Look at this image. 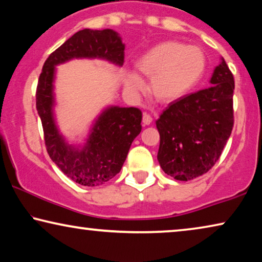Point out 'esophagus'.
<instances>
[{"instance_id":"1","label":"esophagus","mask_w":262,"mask_h":262,"mask_svg":"<svg viewBox=\"0 0 262 262\" xmlns=\"http://www.w3.org/2000/svg\"><path fill=\"white\" fill-rule=\"evenodd\" d=\"M151 121H153V119H151V116L149 114H147V113H143V116H142L143 124H146V126H148V124L151 123Z\"/></svg>"}]
</instances>
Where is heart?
I'll return each instance as SVG.
<instances>
[{
    "label": "heart",
    "instance_id": "heart-1",
    "mask_svg": "<svg viewBox=\"0 0 262 262\" xmlns=\"http://www.w3.org/2000/svg\"><path fill=\"white\" fill-rule=\"evenodd\" d=\"M136 68L149 76V93L156 101L169 103L186 95L205 70V56L196 47L178 41H163L143 53L136 61ZM126 87L132 93L142 88L136 74H129Z\"/></svg>",
    "mask_w": 262,
    "mask_h": 262
}]
</instances>
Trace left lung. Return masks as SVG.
Segmentation results:
<instances>
[{
  "label": "left lung",
  "mask_w": 262,
  "mask_h": 262,
  "mask_svg": "<svg viewBox=\"0 0 262 262\" xmlns=\"http://www.w3.org/2000/svg\"><path fill=\"white\" fill-rule=\"evenodd\" d=\"M209 88L171 102L156 121L158 160L175 180L201 177L215 165L234 126V77L222 58Z\"/></svg>",
  "instance_id": "8db88e82"
}]
</instances>
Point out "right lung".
<instances>
[{
  "label": "right lung",
  "instance_id": "add662e5",
  "mask_svg": "<svg viewBox=\"0 0 262 262\" xmlns=\"http://www.w3.org/2000/svg\"><path fill=\"white\" fill-rule=\"evenodd\" d=\"M74 57H100L122 66L124 45L112 29L77 31L50 54L37 82L36 108L50 159L73 181L96 187L122 168L132 142L141 132L142 113L134 107H111L97 119L83 148L66 143L53 116V81L55 66Z\"/></svg>",
  "mask_w": 262,
  "mask_h": 262
}]
</instances>
